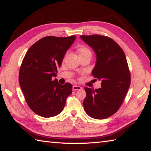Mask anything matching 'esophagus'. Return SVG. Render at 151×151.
Segmentation results:
<instances>
[{"label": "esophagus", "mask_w": 151, "mask_h": 151, "mask_svg": "<svg viewBox=\"0 0 151 151\" xmlns=\"http://www.w3.org/2000/svg\"><path fill=\"white\" fill-rule=\"evenodd\" d=\"M82 87L81 86H78V85H74L73 86V91H78V90H81Z\"/></svg>", "instance_id": "obj_1"}]
</instances>
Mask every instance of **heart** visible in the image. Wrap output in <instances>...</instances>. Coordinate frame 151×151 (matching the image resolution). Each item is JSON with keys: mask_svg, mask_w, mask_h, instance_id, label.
<instances>
[{"mask_svg": "<svg viewBox=\"0 0 151 151\" xmlns=\"http://www.w3.org/2000/svg\"><path fill=\"white\" fill-rule=\"evenodd\" d=\"M85 52H89V50L85 47H82L79 49V54H80V53H83Z\"/></svg>", "mask_w": 151, "mask_h": 151, "instance_id": "heart-1", "label": "heart"}]
</instances>
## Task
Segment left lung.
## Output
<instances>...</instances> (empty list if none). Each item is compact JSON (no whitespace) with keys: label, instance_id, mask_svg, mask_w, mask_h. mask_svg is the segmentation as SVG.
Returning a JSON list of instances; mask_svg holds the SVG:
<instances>
[{"label":"left lung","instance_id":"1","mask_svg":"<svg viewBox=\"0 0 151 151\" xmlns=\"http://www.w3.org/2000/svg\"><path fill=\"white\" fill-rule=\"evenodd\" d=\"M80 37L95 52L92 75L102 82L101 88H85L84 109L92 118L106 119L117 112L129 88L131 75L127 58L122 48L111 38L98 35Z\"/></svg>","mask_w":151,"mask_h":151}]
</instances>
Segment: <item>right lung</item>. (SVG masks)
Here are the masks:
<instances>
[{
    "instance_id": "1",
    "label": "right lung",
    "mask_w": 151,
    "mask_h": 151,
    "mask_svg": "<svg viewBox=\"0 0 151 151\" xmlns=\"http://www.w3.org/2000/svg\"><path fill=\"white\" fill-rule=\"evenodd\" d=\"M75 39V35L46 37L32 45L24 56L19 84L28 105L38 115L49 118L60 113L72 93L70 83L60 85L52 78L57 76V68Z\"/></svg>"
}]
</instances>
